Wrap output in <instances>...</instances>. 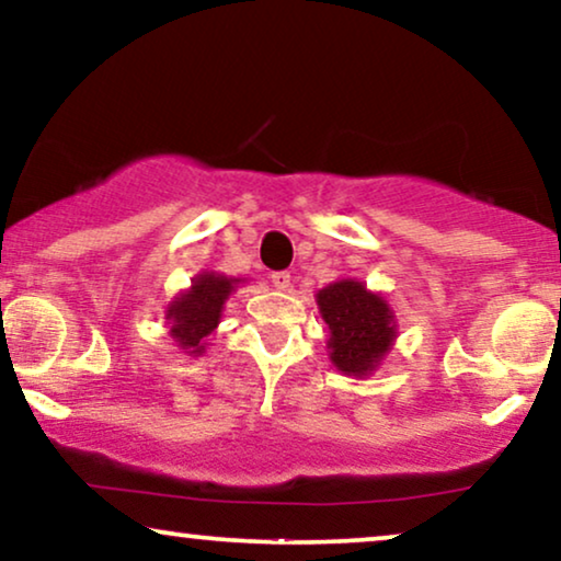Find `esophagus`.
Masks as SVG:
<instances>
[{"instance_id":"obj_1","label":"esophagus","mask_w":561,"mask_h":561,"mask_svg":"<svg viewBox=\"0 0 561 561\" xmlns=\"http://www.w3.org/2000/svg\"><path fill=\"white\" fill-rule=\"evenodd\" d=\"M268 279H272V285L276 289H287L289 282H293V276H289V272H272V276H268Z\"/></svg>"}]
</instances>
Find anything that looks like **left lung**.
Listing matches in <instances>:
<instances>
[{"mask_svg":"<svg viewBox=\"0 0 561 561\" xmlns=\"http://www.w3.org/2000/svg\"><path fill=\"white\" fill-rule=\"evenodd\" d=\"M328 331V358L341 375H375L398 339V318L390 302L358 279H335L316 295Z\"/></svg>","mask_w":561,"mask_h":561,"instance_id":"1","label":"left lung"}]
</instances>
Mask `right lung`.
I'll use <instances>...</instances> for the list:
<instances>
[{"instance_id": "obj_1", "label": "right lung", "mask_w": 561, "mask_h": 561, "mask_svg": "<svg viewBox=\"0 0 561 561\" xmlns=\"http://www.w3.org/2000/svg\"><path fill=\"white\" fill-rule=\"evenodd\" d=\"M243 282L245 279H241V276H226L205 268V272L194 276L192 287H186L184 293H179L167 305L169 335L186 356L205 354L207 335L220 325L228 297Z\"/></svg>"}]
</instances>
